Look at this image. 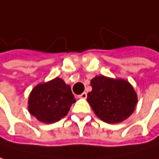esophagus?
I'll list each match as a JSON object with an SVG mask.
<instances>
[{
	"label": "esophagus",
	"instance_id": "1",
	"mask_svg": "<svg viewBox=\"0 0 159 159\" xmlns=\"http://www.w3.org/2000/svg\"><path fill=\"white\" fill-rule=\"evenodd\" d=\"M87 97V94L86 93H83L78 95V98H81V99H85Z\"/></svg>",
	"mask_w": 159,
	"mask_h": 159
}]
</instances>
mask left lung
<instances>
[{
	"mask_svg": "<svg viewBox=\"0 0 159 159\" xmlns=\"http://www.w3.org/2000/svg\"><path fill=\"white\" fill-rule=\"evenodd\" d=\"M92 91L87 101L102 121L117 124L128 118L135 111L137 94L132 84L122 78L97 75L91 80Z\"/></svg>",
	"mask_w": 159,
	"mask_h": 159,
	"instance_id": "left-lung-1",
	"label": "left lung"
}]
</instances>
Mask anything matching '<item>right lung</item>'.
I'll return each instance as SVG.
<instances>
[{
    "mask_svg": "<svg viewBox=\"0 0 159 159\" xmlns=\"http://www.w3.org/2000/svg\"><path fill=\"white\" fill-rule=\"evenodd\" d=\"M75 102L70 85L56 77L33 88L28 98V111L40 122L52 124L65 117Z\"/></svg>",
    "mask_w": 159,
    "mask_h": 159,
    "instance_id": "1",
    "label": "right lung"
}]
</instances>
